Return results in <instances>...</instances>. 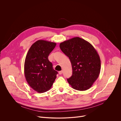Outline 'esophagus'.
<instances>
[{
  "instance_id": "obj_1",
  "label": "esophagus",
  "mask_w": 121,
  "mask_h": 121,
  "mask_svg": "<svg viewBox=\"0 0 121 121\" xmlns=\"http://www.w3.org/2000/svg\"><path fill=\"white\" fill-rule=\"evenodd\" d=\"M59 74H60V75H61L62 73H63V71H59Z\"/></svg>"
}]
</instances>
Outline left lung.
<instances>
[{
    "label": "left lung",
    "mask_w": 121,
    "mask_h": 121,
    "mask_svg": "<svg viewBox=\"0 0 121 121\" xmlns=\"http://www.w3.org/2000/svg\"><path fill=\"white\" fill-rule=\"evenodd\" d=\"M59 46L72 65V75L67 79L68 83L78 91L89 89L98 78L100 70V60L95 49L78 37L61 43Z\"/></svg>",
    "instance_id": "left-lung-1"
}]
</instances>
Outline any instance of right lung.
<instances>
[{"instance_id": "right-lung-1", "label": "right lung", "mask_w": 121, "mask_h": 121, "mask_svg": "<svg viewBox=\"0 0 121 121\" xmlns=\"http://www.w3.org/2000/svg\"><path fill=\"white\" fill-rule=\"evenodd\" d=\"M56 43L38 40L29 49L24 63V74L30 87L38 93L45 92L52 86L58 72L53 68L48 56Z\"/></svg>"}]
</instances>
